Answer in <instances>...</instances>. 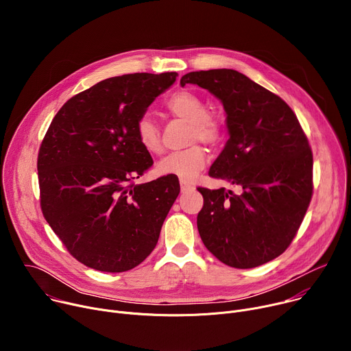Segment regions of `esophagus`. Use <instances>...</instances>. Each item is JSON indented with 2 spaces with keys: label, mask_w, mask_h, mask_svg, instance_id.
I'll use <instances>...</instances> for the list:
<instances>
[{
  "label": "esophagus",
  "mask_w": 351,
  "mask_h": 351,
  "mask_svg": "<svg viewBox=\"0 0 351 351\" xmlns=\"http://www.w3.org/2000/svg\"><path fill=\"white\" fill-rule=\"evenodd\" d=\"M194 187L190 184V183H187V182H183V180H180V190H182V193H186V191H190V190H193Z\"/></svg>",
  "instance_id": "34e87169"
}]
</instances>
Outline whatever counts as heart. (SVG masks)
Returning <instances> with one entry per match:
<instances>
[{"instance_id":"b5f03b06","label":"heart","mask_w":351,"mask_h":351,"mask_svg":"<svg viewBox=\"0 0 351 351\" xmlns=\"http://www.w3.org/2000/svg\"><path fill=\"white\" fill-rule=\"evenodd\" d=\"M167 108L176 117L191 125L190 141L199 140L217 144L223 137V126L218 118L208 114L204 99L193 91L183 90L168 98ZM136 136L140 145L149 154L162 152L160 129L149 115H143L136 122ZM207 156L199 145H191L182 152L164 157L157 164V171L164 176H176L183 182H191L206 167Z\"/></svg>"}]
</instances>
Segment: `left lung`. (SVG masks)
Masks as SVG:
<instances>
[{
    "label": "left lung",
    "mask_w": 351,
    "mask_h": 351,
    "mask_svg": "<svg viewBox=\"0 0 351 351\" xmlns=\"http://www.w3.org/2000/svg\"><path fill=\"white\" fill-rule=\"evenodd\" d=\"M223 106L229 138L208 175L239 186L198 187L204 207L197 228L223 264L247 269L280 256L303 222L313 194V153L291 108L280 97L233 69L190 72Z\"/></svg>",
    "instance_id": "obj_1"
}]
</instances>
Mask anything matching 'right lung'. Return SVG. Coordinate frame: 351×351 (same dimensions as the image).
Wrapping results in <instances>:
<instances>
[{
	"label": "right lung",
	"mask_w": 351,
	"mask_h": 351,
	"mask_svg": "<svg viewBox=\"0 0 351 351\" xmlns=\"http://www.w3.org/2000/svg\"><path fill=\"white\" fill-rule=\"evenodd\" d=\"M176 76L98 82L68 99L45 133L37 160L43 215L86 267L125 272L157 245L180 187L173 176L133 183L153 165L136 122Z\"/></svg>",
	"instance_id": "1"
}]
</instances>
